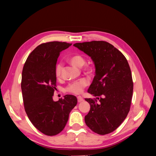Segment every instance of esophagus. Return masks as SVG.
Listing matches in <instances>:
<instances>
[{
	"mask_svg": "<svg viewBox=\"0 0 156 156\" xmlns=\"http://www.w3.org/2000/svg\"><path fill=\"white\" fill-rule=\"evenodd\" d=\"M83 100H84L83 98L81 96H77V101H78L79 103L83 101Z\"/></svg>",
	"mask_w": 156,
	"mask_h": 156,
	"instance_id": "34e87169",
	"label": "esophagus"
}]
</instances>
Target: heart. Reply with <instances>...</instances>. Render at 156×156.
Masks as SVG:
<instances>
[{"mask_svg": "<svg viewBox=\"0 0 156 156\" xmlns=\"http://www.w3.org/2000/svg\"><path fill=\"white\" fill-rule=\"evenodd\" d=\"M68 62H69L71 64L73 65V66L77 68H81L85 63V59L84 57L80 54H74L68 56L67 58ZM61 69H62V65L61 64H56L55 67V75L56 78H59L61 73ZM84 71H85L87 74L90 75L93 72V68L90 65H87L84 68ZM88 85V81L85 79H81L79 81H75L72 83L69 84L67 87V90L69 92L73 94H81L84 88Z\"/></svg>", "mask_w": 156, "mask_h": 156, "instance_id": "1", "label": "heart"}]
</instances>
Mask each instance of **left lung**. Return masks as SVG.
Listing matches in <instances>:
<instances>
[{
    "instance_id": "left-lung-1",
    "label": "left lung",
    "mask_w": 156,
    "mask_h": 156,
    "mask_svg": "<svg viewBox=\"0 0 156 156\" xmlns=\"http://www.w3.org/2000/svg\"><path fill=\"white\" fill-rule=\"evenodd\" d=\"M73 46L88 55L96 68L88 92L97 96L99 101L85 98L90 109L84 121L99 135L110 133L123 122L130 109L133 83L129 64L120 51L104 41L77 43Z\"/></svg>"
}]
</instances>
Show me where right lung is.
Segmentation results:
<instances>
[{
  "label": "right lung",
  "mask_w": 156,
  "mask_h": 156,
  "mask_svg": "<svg viewBox=\"0 0 156 156\" xmlns=\"http://www.w3.org/2000/svg\"><path fill=\"white\" fill-rule=\"evenodd\" d=\"M71 45L60 41L42 44L33 50L23 66L21 90L25 110L32 124L46 135H56L63 130L69 112L77 103V98L69 94L57 101L53 100L57 58L61 51Z\"/></svg>",
  "instance_id": "obj_1"
}]
</instances>
